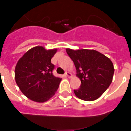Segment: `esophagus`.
Masks as SVG:
<instances>
[{
  "label": "esophagus",
  "mask_w": 131,
  "mask_h": 131,
  "mask_svg": "<svg viewBox=\"0 0 131 131\" xmlns=\"http://www.w3.org/2000/svg\"><path fill=\"white\" fill-rule=\"evenodd\" d=\"M64 75H65V76L68 77V78H69V77L71 76V73H70L69 72H65Z\"/></svg>",
  "instance_id": "34e87169"
}]
</instances>
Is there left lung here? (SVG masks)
Returning <instances> with one entry per match:
<instances>
[{
	"mask_svg": "<svg viewBox=\"0 0 131 131\" xmlns=\"http://www.w3.org/2000/svg\"><path fill=\"white\" fill-rule=\"evenodd\" d=\"M81 80L78 89L73 90L78 98L93 101L101 96L112 82L114 67L108 58L95 50L66 49Z\"/></svg>",
	"mask_w": 131,
	"mask_h": 131,
	"instance_id": "obj_1",
	"label": "left lung"
}]
</instances>
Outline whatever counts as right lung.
Masks as SVG:
<instances>
[{"mask_svg":"<svg viewBox=\"0 0 131 131\" xmlns=\"http://www.w3.org/2000/svg\"><path fill=\"white\" fill-rule=\"evenodd\" d=\"M57 49L36 47L20 59L15 69V80L22 93L37 102H45L55 94L62 79L53 74L51 63Z\"/></svg>","mask_w":131,"mask_h":131,"instance_id":"right-lung-1","label":"right lung"}]
</instances>
